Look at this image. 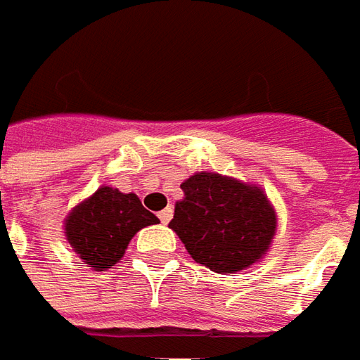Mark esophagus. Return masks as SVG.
<instances>
[{"instance_id":"esophagus-1","label":"esophagus","mask_w":360,"mask_h":360,"mask_svg":"<svg viewBox=\"0 0 360 360\" xmlns=\"http://www.w3.org/2000/svg\"><path fill=\"white\" fill-rule=\"evenodd\" d=\"M158 217H160V221L163 222V224H167V222L171 221V217H173V209H171V207H167V209H163V211H161Z\"/></svg>"}]
</instances>
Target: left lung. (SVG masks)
Masks as SVG:
<instances>
[{"label":"left lung","mask_w":360,"mask_h":360,"mask_svg":"<svg viewBox=\"0 0 360 360\" xmlns=\"http://www.w3.org/2000/svg\"><path fill=\"white\" fill-rule=\"evenodd\" d=\"M169 229L191 258L217 274H236L260 262L272 246L278 214L260 185L214 171L181 183Z\"/></svg>","instance_id":"1"}]
</instances>
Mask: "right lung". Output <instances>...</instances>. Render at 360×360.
Instances as JSON below:
<instances>
[{"label": "right lung", "instance_id": "obj_1", "mask_svg": "<svg viewBox=\"0 0 360 360\" xmlns=\"http://www.w3.org/2000/svg\"><path fill=\"white\" fill-rule=\"evenodd\" d=\"M158 222L160 219L143 209L136 193L102 185L70 209L65 236L88 268L104 272L124 258L129 240L141 229Z\"/></svg>", "mask_w": 360, "mask_h": 360}]
</instances>
